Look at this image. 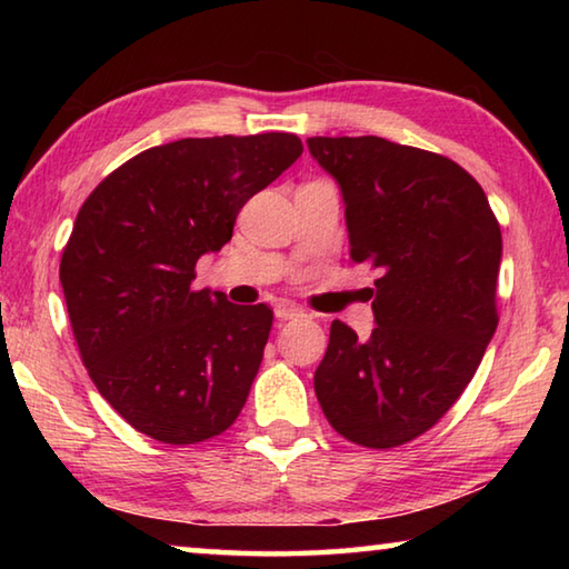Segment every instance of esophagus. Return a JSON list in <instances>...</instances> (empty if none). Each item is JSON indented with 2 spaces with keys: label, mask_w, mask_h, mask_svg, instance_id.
I'll use <instances>...</instances> for the list:
<instances>
[{
  "label": "esophagus",
  "mask_w": 569,
  "mask_h": 569,
  "mask_svg": "<svg viewBox=\"0 0 569 569\" xmlns=\"http://www.w3.org/2000/svg\"><path fill=\"white\" fill-rule=\"evenodd\" d=\"M298 316H303L301 308H296L291 303H278L276 306V319L278 321H291V319H298Z\"/></svg>",
  "instance_id": "34e87169"
}]
</instances>
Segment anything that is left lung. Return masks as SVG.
<instances>
[{"label": "left lung", "instance_id": "8db88e82", "mask_svg": "<svg viewBox=\"0 0 569 569\" xmlns=\"http://www.w3.org/2000/svg\"><path fill=\"white\" fill-rule=\"evenodd\" d=\"M343 198L353 263L377 268V329L331 323L313 389L331 427L389 449L445 417L497 329L502 230L479 182L435 152L377 134L308 138Z\"/></svg>", "mask_w": 569, "mask_h": 569}]
</instances>
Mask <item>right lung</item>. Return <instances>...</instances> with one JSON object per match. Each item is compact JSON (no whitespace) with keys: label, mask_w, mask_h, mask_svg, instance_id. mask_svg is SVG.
<instances>
[{"label":"right lung","mask_w":569,"mask_h":569,"mask_svg":"<svg viewBox=\"0 0 569 569\" xmlns=\"http://www.w3.org/2000/svg\"><path fill=\"white\" fill-rule=\"evenodd\" d=\"M301 152L291 132L182 138L110 172L77 213L60 263L74 341L94 387L142 435L196 445L238 419L273 311L196 291V263Z\"/></svg>","instance_id":"add662e5"}]
</instances>
